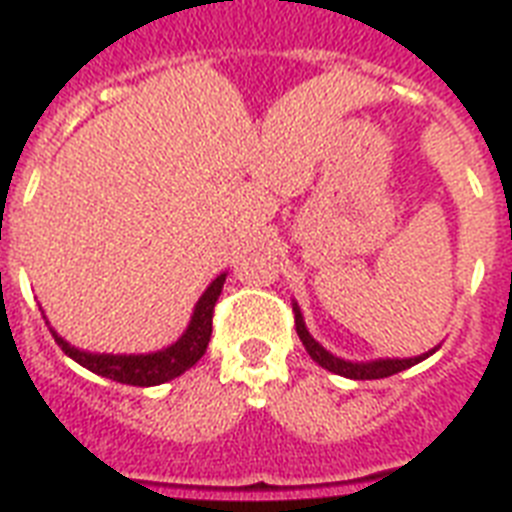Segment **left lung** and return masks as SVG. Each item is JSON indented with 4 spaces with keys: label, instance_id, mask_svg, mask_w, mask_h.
<instances>
[{
    "label": "left lung",
    "instance_id": "8db88e82",
    "mask_svg": "<svg viewBox=\"0 0 512 512\" xmlns=\"http://www.w3.org/2000/svg\"><path fill=\"white\" fill-rule=\"evenodd\" d=\"M292 310H294V326H297V334L305 344L307 355L313 357L315 363L326 368V371L336 373V376H344V378H352V381H371V378H386V376H394V373L405 371V368H413L415 363H421L426 360L429 355H434L439 347L429 350L426 355H418V357H378V360H365V363H352V360H344V357H336L313 339V334L307 331L305 326V318H302V310L299 305L292 299Z\"/></svg>",
    "mask_w": 512,
    "mask_h": 512
}]
</instances>
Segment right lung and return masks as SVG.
<instances>
[{
    "label": "right lung",
    "instance_id": "right-lung-1",
    "mask_svg": "<svg viewBox=\"0 0 512 512\" xmlns=\"http://www.w3.org/2000/svg\"><path fill=\"white\" fill-rule=\"evenodd\" d=\"M228 273H220L213 284L207 286L202 297L197 299L194 305V313H191V321L186 326V331L178 336L176 342L170 347H162L157 352H144V355H110V352H86L73 347L70 342H65L52 326L54 342L60 344L62 352L68 357H73L78 365H83L86 371L97 373V376L112 378L118 384H131V386H157L165 384L170 378H178L181 373H186L191 365L197 363L199 357L205 355L207 342H210V334H213V310L215 302H218L220 292H223V284H226Z\"/></svg>",
    "mask_w": 512,
    "mask_h": 512
}]
</instances>
